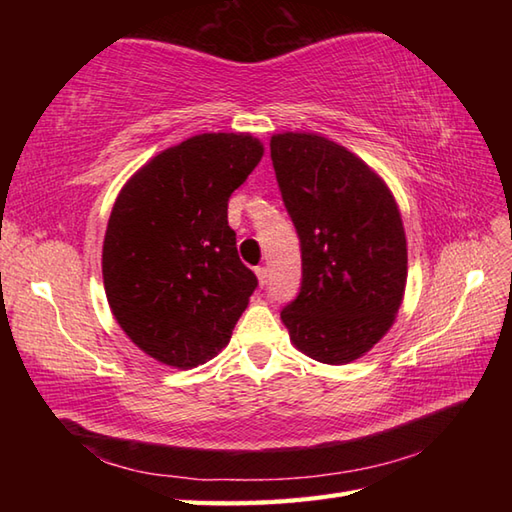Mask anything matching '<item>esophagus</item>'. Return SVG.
<instances>
[{
    "label": "esophagus",
    "instance_id": "esophagus-1",
    "mask_svg": "<svg viewBox=\"0 0 512 512\" xmlns=\"http://www.w3.org/2000/svg\"><path fill=\"white\" fill-rule=\"evenodd\" d=\"M255 275L259 279V286H266L268 284V268L266 266H257L255 268Z\"/></svg>",
    "mask_w": 512,
    "mask_h": 512
}]
</instances>
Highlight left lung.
I'll return each mask as SVG.
<instances>
[{"label": "left lung", "mask_w": 512, "mask_h": 512, "mask_svg": "<svg viewBox=\"0 0 512 512\" xmlns=\"http://www.w3.org/2000/svg\"><path fill=\"white\" fill-rule=\"evenodd\" d=\"M270 158L301 246V286L281 319L303 354L350 363L383 339L405 292L398 206L361 158L323 136L277 134Z\"/></svg>", "instance_id": "obj_1"}]
</instances>
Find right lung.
<instances>
[{"label": "right lung", "mask_w": 512, "mask_h": 512, "mask_svg": "<svg viewBox=\"0 0 512 512\" xmlns=\"http://www.w3.org/2000/svg\"><path fill=\"white\" fill-rule=\"evenodd\" d=\"M246 134H202L162 151L129 180L107 224L105 295L140 350L202 365L231 341L257 277L237 255L228 198L262 160Z\"/></svg>", "instance_id": "add662e5"}]
</instances>
